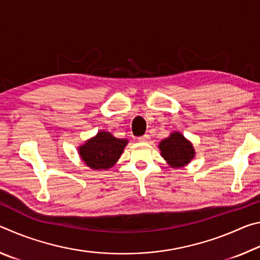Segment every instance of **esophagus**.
I'll return each instance as SVG.
<instances>
[{"label": "esophagus", "mask_w": 260, "mask_h": 260, "mask_svg": "<svg viewBox=\"0 0 260 260\" xmlns=\"http://www.w3.org/2000/svg\"><path fill=\"white\" fill-rule=\"evenodd\" d=\"M149 140H150V135H148V134H144L139 138L140 142H149Z\"/></svg>", "instance_id": "esophagus-1"}]
</instances>
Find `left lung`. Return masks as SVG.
Listing matches in <instances>:
<instances>
[{"label":"left lung","instance_id":"left-lung-1","mask_svg":"<svg viewBox=\"0 0 260 260\" xmlns=\"http://www.w3.org/2000/svg\"><path fill=\"white\" fill-rule=\"evenodd\" d=\"M159 149L164 159L174 167L187 165L195 155L191 143L178 132H174L170 138L162 140L159 143Z\"/></svg>","mask_w":260,"mask_h":260}]
</instances>
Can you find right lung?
<instances>
[{"mask_svg":"<svg viewBox=\"0 0 260 260\" xmlns=\"http://www.w3.org/2000/svg\"><path fill=\"white\" fill-rule=\"evenodd\" d=\"M128 141L117 139L109 132H100L79 148V153L87 166L93 170H108L119 159Z\"/></svg>","mask_w":260,"mask_h":260,"instance_id":"obj_1","label":"right lung"}]
</instances>
